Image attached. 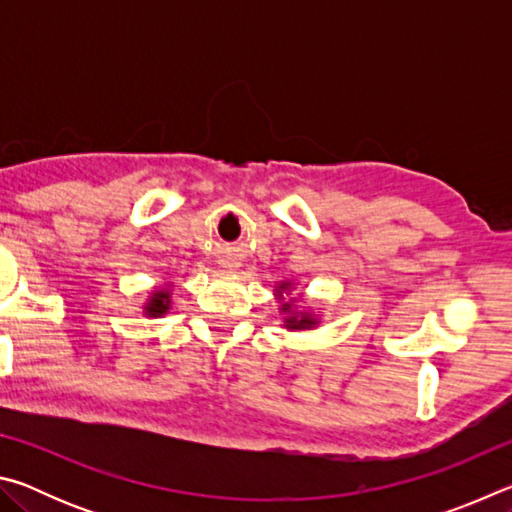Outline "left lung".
Returning a JSON list of instances; mask_svg holds the SVG:
<instances>
[{
  "mask_svg": "<svg viewBox=\"0 0 512 512\" xmlns=\"http://www.w3.org/2000/svg\"><path fill=\"white\" fill-rule=\"evenodd\" d=\"M289 287H291V282H280V287L275 289L277 296H282V293ZM282 311L284 314H289L287 318H284V327L287 329H311L318 323V320L311 314H307V311H291V302H284Z\"/></svg>",
  "mask_w": 512,
  "mask_h": 512,
  "instance_id": "left-lung-1",
  "label": "left lung"
}]
</instances>
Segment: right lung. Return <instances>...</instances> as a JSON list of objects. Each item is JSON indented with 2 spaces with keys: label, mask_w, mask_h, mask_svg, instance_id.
I'll list each match as a JSON object with an SVG mask.
<instances>
[{
  "label": "right lung",
  "mask_w": 512,
  "mask_h": 512,
  "mask_svg": "<svg viewBox=\"0 0 512 512\" xmlns=\"http://www.w3.org/2000/svg\"><path fill=\"white\" fill-rule=\"evenodd\" d=\"M169 305H171L169 289H158V291L151 293L149 302H146V305H144V314L158 318V316H162V314H167Z\"/></svg>",
  "instance_id": "obj_1"
}]
</instances>
